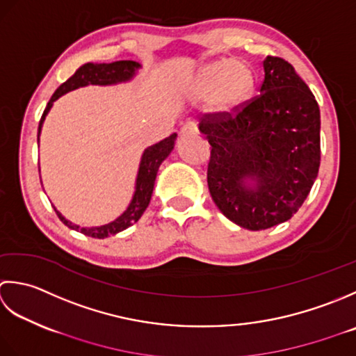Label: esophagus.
<instances>
[{
	"label": "esophagus",
	"mask_w": 356,
	"mask_h": 356,
	"mask_svg": "<svg viewBox=\"0 0 356 356\" xmlns=\"http://www.w3.org/2000/svg\"><path fill=\"white\" fill-rule=\"evenodd\" d=\"M197 134H198V127L192 121L186 122V124L181 127V130H179L181 136H191V135H197Z\"/></svg>",
	"instance_id": "esophagus-1"
}]
</instances>
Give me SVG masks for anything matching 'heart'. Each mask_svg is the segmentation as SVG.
Instances as JSON below:
<instances>
[{"instance_id":"obj_1","label":"heart","mask_w":356,"mask_h":356,"mask_svg":"<svg viewBox=\"0 0 356 356\" xmlns=\"http://www.w3.org/2000/svg\"><path fill=\"white\" fill-rule=\"evenodd\" d=\"M201 97L212 99L218 111H235L252 97L253 74L249 66L239 61L212 63L198 76Z\"/></svg>"}]
</instances>
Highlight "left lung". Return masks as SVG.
I'll list each match as a JSON object with an SVG mask.
<instances>
[{
  "label": "left lung",
  "instance_id": "1",
  "mask_svg": "<svg viewBox=\"0 0 356 356\" xmlns=\"http://www.w3.org/2000/svg\"><path fill=\"white\" fill-rule=\"evenodd\" d=\"M259 95L201 118L210 144L207 184L224 216L249 230L292 218L321 161L320 107L293 66L266 56ZM250 177L253 189L243 184Z\"/></svg>",
  "mask_w": 356,
  "mask_h": 356
}]
</instances>
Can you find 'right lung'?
Returning a JSON list of instances; mask_svg holds the SVG:
<instances>
[{"label": "right lung", "instance_id": "add662e5", "mask_svg": "<svg viewBox=\"0 0 356 356\" xmlns=\"http://www.w3.org/2000/svg\"><path fill=\"white\" fill-rule=\"evenodd\" d=\"M138 67H140V64L135 61H130V60L129 61H115V63H107V64L106 63H103V64L87 63V64H84V66L79 67L75 74L67 79V81H64L60 87H58L52 95V98H50V101L47 103L44 112H42V117L40 120L38 140H40L42 121H44L46 115L50 111V107H52L55 99L64 95V93L75 90V89H78V87H83L87 84L106 86V84L127 81V79H130L135 75V70ZM175 138H177V134H173L168 138H164L163 141H159V143L154 144V146H150L144 150L143 158H141V164H140V170H138L136 188H135L132 202H130L127 210L120 216V218L106 224V226L79 227V226H76V224H72L70 221H67L55 209L58 218L66 224L69 229H74L76 232H81V234H84L87 236L98 238V239L115 235L121 230H126L127 227L134 226V224L141 218L144 210H146L149 206L150 198H152V192H154L156 172L159 169V165H161V163L169 156V154L172 152L173 144H175Z\"/></svg>", "mask_w": 356, "mask_h": 356}]
</instances>
